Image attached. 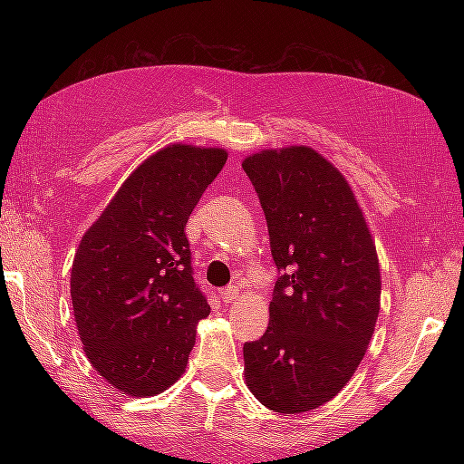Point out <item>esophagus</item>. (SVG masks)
Here are the masks:
<instances>
[{
    "mask_svg": "<svg viewBox=\"0 0 464 464\" xmlns=\"http://www.w3.org/2000/svg\"><path fill=\"white\" fill-rule=\"evenodd\" d=\"M237 286H227V288H223L221 290V296H223V301L225 303H233L235 298H237Z\"/></svg>",
    "mask_w": 464,
    "mask_h": 464,
    "instance_id": "1",
    "label": "esophagus"
}]
</instances>
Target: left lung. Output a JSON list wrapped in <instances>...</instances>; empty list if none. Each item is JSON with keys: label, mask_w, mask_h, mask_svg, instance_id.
<instances>
[{"label": "left lung", "mask_w": 464, "mask_h": 464, "mask_svg": "<svg viewBox=\"0 0 464 464\" xmlns=\"http://www.w3.org/2000/svg\"><path fill=\"white\" fill-rule=\"evenodd\" d=\"M268 221L282 276L270 324L243 345L247 389L278 413L317 410L362 362L381 311L376 246L354 190L307 145L243 160Z\"/></svg>", "instance_id": "left-lung-1"}]
</instances>
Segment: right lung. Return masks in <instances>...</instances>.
Instances as JSON below:
<instances>
[{"mask_svg":"<svg viewBox=\"0 0 464 464\" xmlns=\"http://www.w3.org/2000/svg\"><path fill=\"white\" fill-rule=\"evenodd\" d=\"M225 161L221 147L160 149L124 179L75 251L77 334L92 366L122 395H160L186 371L210 307L184 229Z\"/></svg>","mask_w":464,"mask_h":464,"instance_id":"add662e5","label":"right lung"}]
</instances>
